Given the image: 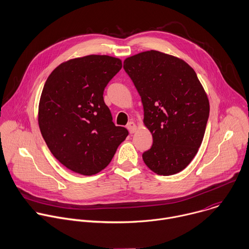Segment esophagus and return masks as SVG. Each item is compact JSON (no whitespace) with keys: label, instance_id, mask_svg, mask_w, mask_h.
I'll use <instances>...</instances> for the list:
<instances>
[{"label":"esophagus","instance_id":"esophagus-1","mask_svg":"<svg viewBox=\"0 0 249 249\" xmlns=\"http://www.w3.org/2000/svg\"><path fill=\"white\" fill-rule=\"evenodd\" d=\"M127 129L129 130V132L130 133H135L136 131H137V125H136V123L134 122V121H131V122H129L128 124H127Z\"/></svg>","mask_w":249,"mask_h":249}]
</instances>
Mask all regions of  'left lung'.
I'll return each mask as SVG.
<instances>
[{"instance_id":"1","label":"left lung","mask_w":249,"mask_h":249,"mask_svg":"<svg viewBox=\"0 0 249 249\" xmlns=\"http://www.w3.org/2000/svg\"><path fill=\"white\" fill-rule=\"evenodd\" d=\"M143 107V125L153 143L142 153L154 173L170 176L184 170L202 142L209 101L196 71L182 58L146 51L124 60Z\"/></svg>"}]
</instances>
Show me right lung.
Segmentation results:
<instances>
[{"label":"right lung","mask_w":249,"mask_h":249,"mask_svg":"<svg viewBox=\"0 0 249 249\" xmlns=\"http://www.w3.org/2000/svg\"><path fill=\"white\" fill-rule=\"evenodd\" d=\"M121 68L120 58L90 54L60 63L45 83L38 108L41 134L53 155L77 174L104 170L128 135L112 122L103 96Z\"/></svg>","instance_id":"1"}]
</instances>
